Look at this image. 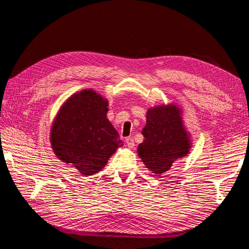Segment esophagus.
Wrapping results in <instances>:
<instances>
[{
    "mask_svg": "<svg viewBox=\"0 0 249 249\" xmlns=\"http://www.w3.org/2000/svg\"><path fill=\"white\" fill-rule=\"evenodd\" d=\"M125 143L126 145L129 146L130 148H133L135 146V143H134V139L132 137H126L125 138Z\"/></svg>",
    "mask_w": 249,
    "mask_h": 249,
    "instance_id": "esophagus-1",
    "label": "esophagus"
}]
</instances>
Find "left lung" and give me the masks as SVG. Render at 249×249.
Returning a JSON list of instances; mask_svg holds the SVG:
<instances>
[{
  "label": "left lung",
  "instance_id": "1",
  "mask_svg": "<svg viewBox=\"0 0 249 249\" xmlns=\"http://www.w3.org/2000/svg\"><path fill=\"white\" fill-rule=\"evenodd\" d=\"M141 133L144 139L138 145V156L156 176L168 171L177 160L189 154L191 140L183 123L182 110L175 104L149 108Z\"/></svg>",
  "mask_w": 249,
  "mask_h": 249
}]
</instances>
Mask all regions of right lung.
Instances as JSON below:
<instances>
[{"mask_svg":"<svg viewBox=\"0 0 249 249\" xmlns=\"http://www.w3.org/2000/svg\"><path fill=\"white\" fill-rule=\"evenodd\" d=\"M108 105V100L94 90L84 89L66 100L51 127L53 152L86 177L101 171L123 146L107 118Z\"/></svg>","mask_w":249,"mask_h":249,"instance_id":"add662e5","label":"right lung"}]
</instances>
